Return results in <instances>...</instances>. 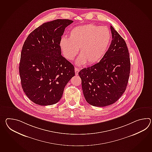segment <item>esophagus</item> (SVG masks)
Listing matches in <instances>:
<instances>
[{"label":"esophagus","instance_id":"1","mask_svg":"<svg viewBox=\"0 0 152 152\" xmlns=\"http://www.w3.org/2000/svg\"><path fill=\"white\" fill-rule=\"evenodd\" d=\"M80 71V69L78 68L75 67V75H78V72Z\"/></svg>","mask_w":152,"mask_h":152}]
</instances>
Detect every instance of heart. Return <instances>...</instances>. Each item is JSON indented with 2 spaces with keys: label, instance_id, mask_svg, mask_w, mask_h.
Returning a JSON list of instances; mask_svg holds the SVG:
<instances>
[{
  "label": "heart",
  "instance_id": "heart-1",
  "mask_svg": "<svg viewBox=\"0 0 152 152\" xmlns=\"http://www.w3.org/2000/svg\"><path fill=\"white\" fill-rule=\"evenodd\" d=\"M111 40V34L107 28L93 24H86L71 29L69 37H63L60 41L64 57L72 61L77 54L78 65L94 64L104 57Z\"/></svg>",
  "mask_w": 152,
  "mask_h": 152
}]
</instances>
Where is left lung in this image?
<instances>
[{"label":"left lung","instance_id":"8db88e82","mask_svg":"<svg viewBox=\"0 0 152 152\" xmlns=\"http://www.w3.org/2000/svg\"><path fill=\"white\" fill-rule=\"evenodd\" d=\"M110 29L112 40L104 57L98 63L78 73L86 100L96 107L112 105L121 97L130 72L126 44L112 26Z\"/></svg>","mask_w":152,"mask_h":152}]
</instances>
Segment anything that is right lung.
Masks as SVG:
<instances>
[{
  "instance_id": "1",
  "label": "right lung",
  "mask_w": 152,
  "mask_h": 152,
  "mask_svg": "<svg viewBox=\"0 0 152 152\" xmlns=\"http://www.w3.org/2000/svg\"><path fill=\"white\" fill-rule=\"evenodd\" d=\"M72 22L58 19L44 23L24 43L19 66L21 85L28 98L37 105L56 104L75 76L74 66L61 55L59 45L65 28Z\"/></svg>"
}]
</instances>
